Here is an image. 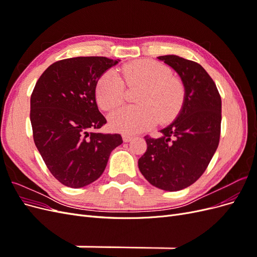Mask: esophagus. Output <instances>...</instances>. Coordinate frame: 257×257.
Instances as JSON below:
<instances>
[{
    "label": "esophagus",
    "instance_id": "1",
    "mask_svg": "<svg viewBox=\"0 0 257 257\" xmlns=\"http://www.w3.org/2000/svg\"><path fill=\"white\" fill-rule=\"evenodd\" d=\"M133 138H134L133 135H130V134H124V135H123V141L125 142V143L131 142Z\"/></svg>",
    "mask_w": 257,
    "mask_h": 257
}]
</instances>
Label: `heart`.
Listing matches in <instances>:
<instances>
[{"mask_svg": "<svg viewBox=\"0 0 257 257\" xmlns=\"http://www.w3.org/2000/svg\"><path fill=\"white\" fill-rule=\"evenodd\" d=\"M120 72L122 78L114 71L106 72L95 91L98 105L110 111L123 103V80L127 87L139 88L135 98L139 105L122 108L111 114L110 125L114 131L135 134L149 128L157 120H170L180 110L184 88L180 80L170 76L166 66L151 60H141L123 65Z\"/></svg>", "mask_w": 257, "mask_h": 257, "instance_id": "1", "label": "heart"}]
</instances>
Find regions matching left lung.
I'll return each mask as SVG.
<instances>
[{
	"label": "left lung",
	"instance_id": "obj_1",
	"mask_svg": "<svg viewBox=\"0 0 257 257\" xmlns=\"http://www.w3.org/2000/svg\"><path fill=\"white\" fill-rule=\"evenodd\" d=\"M181 78L184 99L177 118L159 138L145 136L147 151L138 160L143 176L155 188L180 191L204 174L220 142L222 102L205 68L174 54L158 57Z\"/></svg>",
	"mask_w": 257,
	"mask_h": 257
}]
</instances>
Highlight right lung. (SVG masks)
<instances>
[{"mask_svg": "<svg viewBox=\"0 0 257 257\" xmlns=\"http://www.w3.org/2000/svg\"><path fill=\"white\" fill-rule=\"evenodd\" d=\"M120 60L77 57L51 64L31 95L34 143L52 176L79 189L102 176L120 134L97 133L106 124L95 98L98 79Z\"/></svg>", "mask_w": 257, "mask_h": 257, "instance_id": "right-lung-1", "label": "right lung"}]
</instances>
